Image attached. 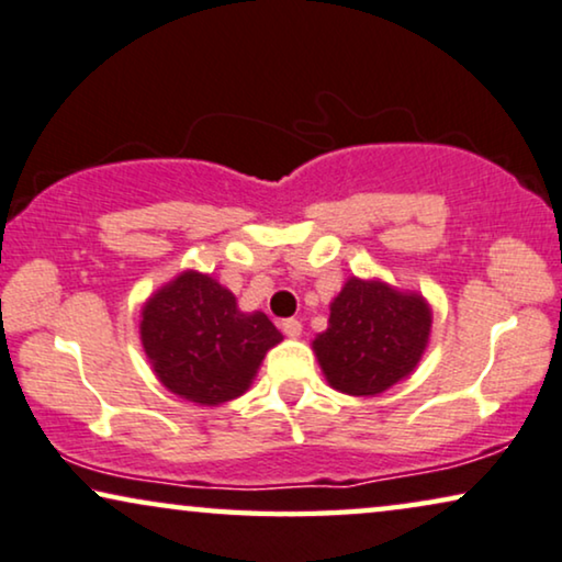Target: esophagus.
Returning a JSON list of instances; mask_svg holds the SVG:
<instances>
[{
    "instance_id": "obj_1",
    "label": "esophagus",
    "mask_w": 562,
    "mask_h": 562,
    "mask_svg": "<svg viewBox=\"0 0 562 562\" xmlns=\"http://www.w3.org/2000/svg\"><path fill=\"white\" fill-rule=\"evenodd\" d=\"M282 334L290 336V339H297V336L303 334L301 321H297V318H285V321H282Z\"/></svg>"
}]
</instances>
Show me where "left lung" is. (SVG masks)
<instances>
[{"mask_svg":"<svg viewBox=\"0 0 562 562\" xmlns=\"http://www.w3.org/2000/svg\"><path fill=\"white\" fill-rule=\"evenodd\" d=\"M429 331L431 308L422 295L351 277L334 297L328 328L313 351L336 391L378 395L414 372Z\"/></svg>","mask_w":562,"mask_h":562,"instance_id":"left-lung-1","label":"left lung"}]
</instances>
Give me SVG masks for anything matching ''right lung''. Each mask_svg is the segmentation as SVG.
Wrapping results in <instances>:
<instances>
[{"label": "right lung", "mask_w": 562, "mask_h": 562, "mask_svg": "<svg viewBox=\"0 0 562 562\" xmlns=\"http://www.w3.org/2000/svg\"><path fill=\"white\" fill-rule=\"evenodd\" d=\"M140 341L164 387L200 406H221L251 385L282 334L261 311H238L234 293L213 277L187 269L148 297Z\"/></svg>", "instance_id": "1"}]
</instances>
